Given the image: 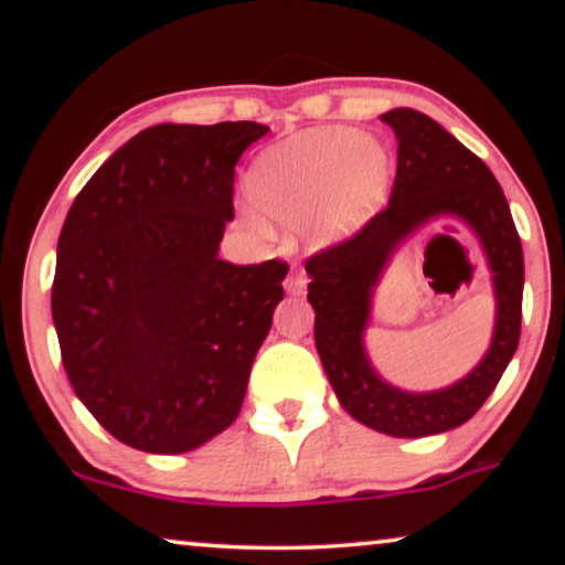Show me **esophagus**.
I'll return each instance as SVG.
<instances>
[{
    "label": "esophagus",
    "mask_w": 565,
    "mask_h": 565,
    "mask_svg": "<svg viewBox=\"0 0 565 565\" xmlns=\"http://www.w3.org/2000/svg\"><path fill=\"white\" fill-rule=\"evenodd\" d=\"M306 284H309V279H306L303 269H294L289 276H286V291H289L291 296H301L306 291Z\"/></svg>",
    "instance_id": "obj_1"
}]
</instances>
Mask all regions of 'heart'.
Returning a JSON list of instances; mask_svg holds the SVG:
<instances>
[{
    "instance_id": "heart-1",
    "label": "heart",
    "mask_w": 565,
    "mask_h": 565,
    "mask_svg": "<svg viewBox=\"0 0 565 565\" xmlns=\"http://www.w3.org/2000/svg\"><path fill=\"white\" fill-rule=\"evenodd\" d=\"M391 161L376 139L349 129L306 134L266 151L248 171V196L276 222L317 242L349 236L384 204Z\"/></svg>"
}]
</instances>
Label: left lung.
Returning <instances> with one entry per match:
<instances>
[{"label":"left lung","instance_id":"1","mask_svg":"<svg viewBox=\"0 0 565 565\" xmlns=\"http://www.w3.org/2000/svg\"><path fill=\"white\" fill-rule=\"evenodd\" d=\"M396 134L398 167L388 206L347 242L306 262L317 321L313 339L339 404L374 431L420 438L466 424L493 394L521 339L523 248L509 202L491 169L441 124L416 109L381 114ZM454 215L477 234L494 276L497 327L479 366L456 385L414 395L386 385L370 366L362 331L380 274L418 225Z\"/></svg>","mask_w":565,"mask_h":565}]
</instances>
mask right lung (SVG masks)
<instances>
[{
    "label": "right lung",
    "mask_w": 565,
    "mask_h": 565,
    "mask_svg": "<svg viewBox=\"0 0 565 565\" xmlns=\"http://www.w3.org/2000/svg\"><path fill=\"white\" fill-rule=\"evenodd\" d=\"M269 127L157 124L104 161L56 244L52 319L76 398L121 444L194 451L234 424L289 264L234 266V167Z\"/></svg>",
    "instance_id": "1"
}]
</instances>
